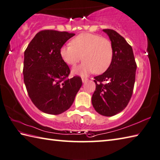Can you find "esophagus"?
Segmentation results:
<instances>
[{"mask_svg":"<svg viewBox=\"0 0 160 160\" xmlns=\"http://www.w3.org/2000/svg\"><path fill=\"white\" fill-rule=\"evenodd\" d=\"M81 80H82L83 83H86V81H88V79H86V78H82V79H81Z\"/></svg>","mask_w":160,"mask_h":160,"instance_id":"obj_1","label":"esophagus"}]
</instances>
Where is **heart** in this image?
<instances>
[{"instance_id":"1","label":"heart","mask_w":160,"mask_h":160,"mask_svg":"<svg viewBox=\"0 0 160 160\" xmlns=\"http://www.w3.org/2000/svg\"><path fill=\"white\" fill-rule=\"evenodd\" d=\"M60 55L68 65L72 66L82 58L84 61L74 67L72 72L84 77L94 72L101 74L106 71L112 62L113 49L107 38L91 33H81L72 39L71 45H64L61 48Z\"/></svg>"}]
</instances>
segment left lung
<instances>
[{
    "label": "left lung",
    "instance_id": "8db88e82",
    "mask_svg": "<svg viewBox=\"0 0 160 160\" xmlns=\"http://www.w3.org/2000/svg\"><path fill=\"white\" fill-rule=\"evenodd\" d=\"M112 44L111 64L103 74L94 77L96 88L92 104L100 115L113 116L127 107L133 92L137 64L133 50L116 31L104 29ZM102 82H106L104 84Z\"/></svg>",
    "mask_w": 160,
    "mask_h": 160
}]
</instances>
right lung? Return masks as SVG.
I'll use <instances>...</instances> for the list:
<instances>
[{
    "mask_svg": "<svg viewBox=\"0 0 160 160\" xmlns=\"http://www.w3.org/2000/svg\"><path fill=\"white\" fill-rule=\"evenodd\" d=\"M75 34L46 30L33 38L24 52L23 81L35 106L41 111L58 115L73 104L82 85L81 77L68 79L70 68L60 49Z\"/></svg>",
    "mask_w": 160,
    "mask_h": 160,
    "instance_id": "1",
    "label": "right lung"
}]
</instances>
